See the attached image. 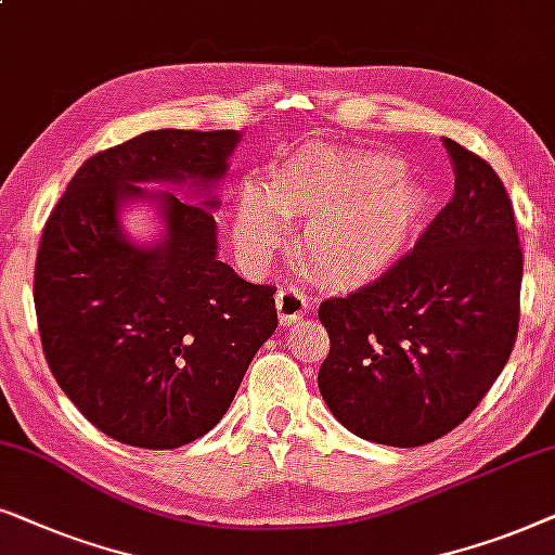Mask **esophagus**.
<instances>
[{
    "mask_svg": "<svg viewBox=\"0 0 555 555\" xmlns=\"http://www.w3.org/2000/svg\"><path fill=\"white\" fill-rule=\"evenodd\" d=\"M276 309L282 324H294L309 309V294L299 286H282L276 294Z\"/></svg>",
    "mask_w": 555,
    "mask_h": 555,
    "instance_id": "1",
    "label": "esophagus"
}]
</instances>
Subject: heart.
<instances>
[{
	"label": "heart",
	"instance_id": "1",
	"mask_svg": "<svg viewBox=\"0 0 555 555\" xmlns=\"http://www.w3.org/2000/svg\"><path fill=\"white\" fill-rule=\"evenodd\" d=\"M266 195H241L235 235L250 254H269L284 238L286 218H312L307 250L335 282H360L396 261L424 218L426 197L386 154L312 150L266 182Z\"/></svg>",
	"mask_w": 555,
	"mask_h": 555
}]
</instances>
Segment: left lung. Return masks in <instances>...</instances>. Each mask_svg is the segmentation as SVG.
<instances>
[{
  "label": "left lung",
  "instance_id": "left-lung-1",
  "mask_svg": "<svg viewBox=\"0 0 555 555\" xmlns=\"http://www.w3.org/2000/svg\"><path fill=\"white\" fill-rule=\"evenodd\" d=\"M454 195L409 254L347 297L320 305L330 354L320 393L345 428L421 447L477 409L520 324L522 248L498 172L444 139Z\"/></svg>",
  "mask_w": 555,
  "mask_h": 555
}]
</instances>
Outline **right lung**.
Wrapping results in <instances>:
<instances>
[{
  "label": "right lung",
  "mask_w": 555,
  "mask_h": 555,
  "mask_svg": "<svg viewBox=\"0 0 555 555\" xmlns=\"http://www.w3.org/2000/svg\"><path fill=\"white\" fill-rule=\"evenodd\" d=\"M241 134L146 131L88 157L42 228L35 312L57 386L111 439L177 449L208 434L276 332V286L218 261V201L150 195L139 182L210 192ZM154 196L166 233L137 247L117 216Z\"/></svg>",
  "instance_id": "1"
}]
</instances>
